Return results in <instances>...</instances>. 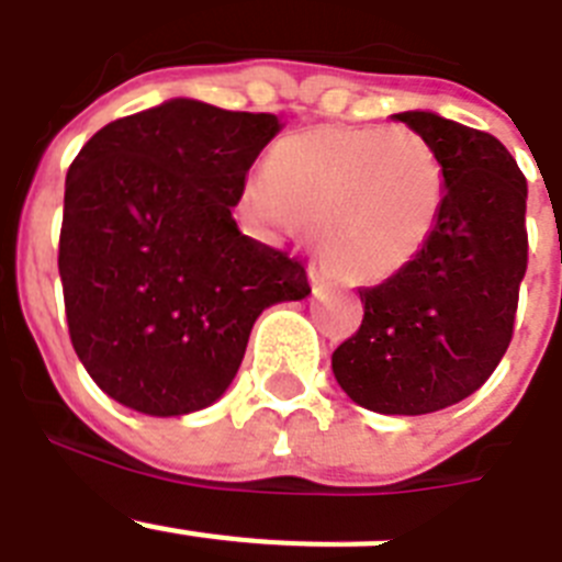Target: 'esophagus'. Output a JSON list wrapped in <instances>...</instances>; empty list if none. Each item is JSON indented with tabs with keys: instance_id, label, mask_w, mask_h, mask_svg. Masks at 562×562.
<instances>
[{
	"instance_id": "1",
	"label": "esophagus",
	"mask_w": 562,
	"mask_h": 562,
	"mask_svg": "<svg viewBox=\"0 0 562 562\" xmlns=\"http://www.w3.org/2000/svg\"><path fill=\"white\" fill-rule=\"evenodd\" d=\"M307 277H311L313 288H325L327 285L325 269H322V266H316V262H311V266H307Z\"/></svg>"
}]
</instances>
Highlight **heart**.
Masks as SVG:
<instances>
[{
  "label": "heart",
  "mask_w": 562,
  "mask_h": 562,
  "mask_svg": "<svg viewBox=\"0 0 562 562\" xmlns=\"http://www.w3.org/2000/svg\"><path fill=\"white\" fill-rule=\"evenodd\" d=\"M448 199L431 143L406 128L316 125L282 136L244 206L257 229L311 226L318 255L347 282H383L423 257Z\"/></svg>",
  "instance_id": "heart-1"
}]
</instances>
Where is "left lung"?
<instances>
[{
	"label": "left lung",
	"mask_w": 562,
	"mask_h": 562,
	"mask_svg": "<svg viewBox=\"0 0 562 562\" xmlns=\"http://www.w3.org/2000/svg\"><path fill=\"white\" fill-rule=\"evenodd\" d=\"M448 173L442 221L414 266L361 288L363 322L333 352L352 403L378 414H431L464 401L513 338L527 274V179L495 136L434 111H401Z\"/></svg>",
	"instance_id": "1"
}]
</instances>
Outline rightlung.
<instances>
[{"mask_svg":"<svg viewBox=\"0 0 562 562\" xmlns=\"http://www.w3.org/2000/svg\"><path fill=\"white\" fill-rule=\"evenodd\" d=\"M280 131L274 114L170 98L100 128L69 165L58 246L69 336L123 406L150 417L212 406L257 316L311 293L300 260L232 218Z\"/></svg>","mask_w":562,"mask_h":562,"instance_id":"right-lung-1","label":"right lung"}]
</instances>
